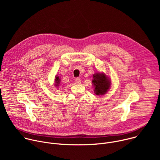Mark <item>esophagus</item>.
Returning a JSON list of instances; mask_svg holds the SVG:
<instances>
[{"label": "esophagus", "mask_w": 160, "mask_h": 160, "mask_svg": "<svg viewBox=\"0 0 160 160\" xmlns=\"http://www.w3.org/2000/svg\"><path fill=\"white\" fill-rule=\"evenodd\" d=\"M75 82H76V83H77V84H80L82 82H81L80 78H75Z\"/></svg>", "instance_id": "34e87169"}]
</instances>
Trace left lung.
Here are the masks:
<instances>
[{"label":"left lung","mask_w":160,"mask_h":160,"mask_svg":"<svg viewBox=\"0 0 160 160\" xmlns=\"http://www.w3.org/2000/svg\"><path fill=\"white\" fill-rule=\"evenodd\" d=\"M92 83L94 85V92L96 95H103L108 92L111 82L104 73H96L93 75Z\"/></svg>","instance_id":"1"}]
</instances>
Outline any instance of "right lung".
Listing matches in <instances>:
<instances>
[{
  "mask_svg": "<svg viewBox=\"0 0 160 160\" xmlns=\"http://www.w3.org/2000/svg\"><path fill=\"white\" fill-rule=\"evenodd\" d=\"M60 80L61 79L59 78V77H56L55 78V83H56V86H59L60 84Z\"/></svg>",
  "mask_w": 160,
  "mask_h": 160,
  "instance_id": "right-lung-1",
  "label": "right lung"
}]
</instances>
